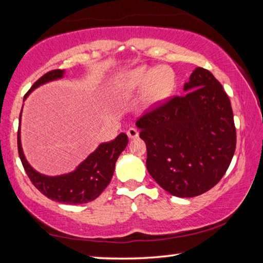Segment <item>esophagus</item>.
<instances>
[{"instance_id":"34e87169","label":"esophagus","mask_w":263,"mask_h":263,"mask_svg":"<svg viewBox=\"0 0 263 263\" xmlns=\"http://www.w3.org/2000/svg\"><path fill=\"white\" fill-rule=\"evenodd\" d=\"M127 137L130 138V139H135V138H137L138 136H139V132H138V130L137 128H135V127H130L127 130Z\"/></svg>"}]
</instances>
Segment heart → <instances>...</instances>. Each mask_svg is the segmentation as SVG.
<instances>
[{"label":"heart","mask_w":263,"mask_h":263,"mask_svg":"<svg viewBox=\"0 0 263 263\" xmlns=\"http://www.w3.org/2000/svg\"><path fill=\"white\" fill-rule=\"evenodd\" d=\"M144 88L145 105L149 109L158 108L174 91V74L167 67L140 66L124 72L115 81V94L119 100L131 99Z\"/></svg>","instance_id":"1"}]
</instances>
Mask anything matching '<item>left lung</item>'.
I'll return each mask as SVG.
<instances>
[{"label":"left lung","mask_w":263,"mask_h":263,"mask_svg":"<svg viewBox=\"0 0 263 263\" xmlns=\"http://www.w3.org/2000/svg\"><path fill=\"white\" fill-rule=\"evenodd\" d=\"M183 90L146 112L137 125L151 176L173 196L195 197L224 176L237 133L229 96L212 73L197 67Z\"/></svg>","instance_id":"obj_1"}]
</instances>
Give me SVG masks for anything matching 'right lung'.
Here are the masks:
<instances>
[{"instance_id": "1", "label": "right lung", "mask_w": 263, "mask_h": 263, "mask_svg": "<svg viewBox=\"0 0 263 263\" xmlns=\"http://www.w3.org/2000/svg\"><path fill=\"white\" fill-rule=\"evenodd\" d=\"M64 69H54L44 74L26 92L24 100L33 89L53 80L61 79L64 77ZM20 131L21 127H18V135H17V147H18L21 161L30 181L47 198L65 204L88 203L99 197L112 179L116 161L128 142L125 133H121L110 142L101 144L96 151L79 164L74 172L59 176H46L34 171L26 161L22 149Z\"/></svg>"}]
</instances>
